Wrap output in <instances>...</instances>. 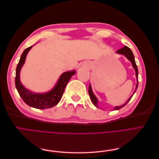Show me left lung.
Wrapping results in <instances>:
<instances>
[{
	"label": "left lung",
	"mask_w": 159,
	"mask_h": 159,
	"mask_svg": "<svg viewBox=\"0 0 159 159\" xmlns=\"http://www.w3.org/2000/svg\"><path fill=\"white\" fill-rule=\"evenodd\" d=\"M116 52L118 53V54H123V55H124L125 56H126L127 58L131 62V64H132V66H133V68L134 69V70H135L136 78H137V84L136 88H135V91H134V92H135L137 89V87H138V69H137V66L136 63H135V60H134V55H133V52H132V51L131 50V49H130L129 47H127V46H124L123 48H122L119 49V50H117ZM134 92L133 93V95L131 96V97H130V98H129V99L127 101V102H126L125 103L123 104V105H121V106H116V107H115L114 109H113V110H118V109H121V108L123 107L125 105H127V103L129 102L130 100H131V98L133 97V94L134 93ZM88 93H89V96H90V98H91V102H92V103H93V105H95V107H98V99L96 98L95 95H94L93 93L92 89H91V85H89V86Z\"/></svg>",
	"instance_id": "obj_1"
}]
</instances>
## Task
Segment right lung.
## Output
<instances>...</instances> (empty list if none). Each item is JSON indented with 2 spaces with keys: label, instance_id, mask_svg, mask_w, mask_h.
I'll list each match as a JSON object with an SVG mask.
<instances>
[{
  "label": "right lung",
  "instance_id": "right-lung-1",
  "mask_svg": "<svg viewBox=\"0 0 159 159\" xmlns=\"http://www.w3.org/2000/svg\"><path fill=\"white\" fill-rule=\"evenodd\" d=\"M30 46L25 50L21 55L16 70L15 85L21 98L27 105L32 107L44 109H48L56 105L60 101L64 92L66 86L71 76L75 74V71H66L62 74L57 84L51 91L44 93H35L25 88L20 81V71L25 64L28 52L32 48Z\"/></svg>",
  "mask_w": 159,
  "mask_h": 159
}]
</instances>
